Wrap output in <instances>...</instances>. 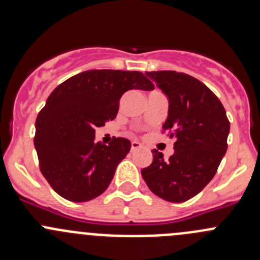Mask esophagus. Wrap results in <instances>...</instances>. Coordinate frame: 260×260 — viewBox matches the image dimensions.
Here are the masks:
<instances>
[{"instance_id": "34e87169", "label": "esophagus", "mask_w": 260, "mask_h": 260, "mask_svg": "<svg viewBox=\"0 0 260 260\" xmlns=\"http://www.w3.org/2000/svg\"><path fill=\"white\" fill-rule=\"evenodd\" d=\"M141 147H142V145L140 142H137V141H132V143H131V149L132 151H136V149L141 148Z\"/></svg>"}]
</instances>
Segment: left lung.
Returning a JSON list of instances; mask_svg holds the SVG:
<instances>
[{
	"mask_svg": "<svg viewBox=\"0 0 260 260\" xmlns=\"http://www.w3.org/2000/svg\"><path fill=\"white\" fill-rule=\"evenodd\" d=\"M146 75L169 98L162 129L176 142L169 159L153 149V161L141 174L154 195L183 203L198 195L216 174L228 148L230 123L221 102L200 80L169 70Z\"/></svg>",
	"mask_w": 260,
	"mask_h": 260,
	"instance_id": "1",
	"label": "left lung"
}]
</instances>
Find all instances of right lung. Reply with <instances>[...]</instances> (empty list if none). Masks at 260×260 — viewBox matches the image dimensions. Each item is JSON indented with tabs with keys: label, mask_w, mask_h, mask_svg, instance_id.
Returning <instances> with one entry per match:
<instances>
[{
	"label": "right lung",
	"mask_w": 260,
	"mask_h": 260,
	"mask_svg": "<svg viewBox=\"0 0 260 260\" xmlns=\"http://www.w3.org/2000/svg\"><path fill=\"white\" fill-rule=\"evenodd\" d=\"M132 89L153 90L142 73L86 70L54 89L36 118L34 145L41 174L54 191L73 203L93 200L107 190L131 142H95V128L117 117L119 99Z\"/></svg>",
	"instance_id": "1"
}]
</instances>
